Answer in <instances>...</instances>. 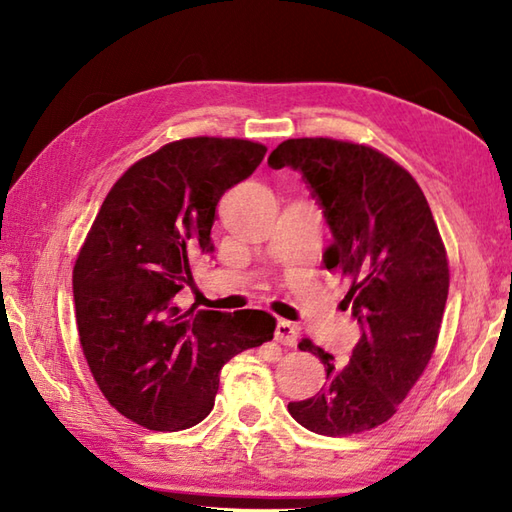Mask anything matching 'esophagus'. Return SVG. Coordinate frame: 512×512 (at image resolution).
<instances>
[{"mask_svg": "<svg viewBox=\"0 0 512 512\" xmlns=\"http://www.w3.org/2000/svg\"><path fill=\"white\" fill-rule=\"evenodd\" d=\"M297 336H299V330H297L295 323L284 321V319L277 323V330H275V341L277 343L292 347V345H297Z\"/></svg>", "mask_w": 512, "mask_h": 512, "instance_id": "esophagus-1", "label": "esophagus"}]
</instances>
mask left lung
Here are the masks:
<instances>
[{
    "instance_id": "obj_1",
    "label": "left lung",
    "mask_w": 512,
    "mask_h": 512,
    "mask_svg": "<svg viewBox=\"0 0 512 512\" xmlns=\"http://www.w3.org/2000/svg\"><path fill=\"white\" fill-rule=\"evenodd\" d=\"M301 173L330 226L325 266L350 277L343 308L361 325L350 363L321 358L328 385L290 402L301 427L352 436L387 422L407 398L438 341L449 295L447 250L418 182L380 151L332 138H290L268 158Z\"/></svg>"
}]
</instances>
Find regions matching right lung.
I'll use <instances>...</instances> for the list:
<instances>
[{"label":"right lung","mask_w":512,"mask_h":512,"mask_svg":"<svg viewBox=\"0 0 512 512\" xmlns=\"http://www.w3.org/2000/svg\"><path fill=\"white\" fill-rule=\"evenodd\" d=\"M266 147L184 138L129 167L101 206L72 273L76 325L110 405L140 427L180 431L215 405L220 369L273 339L264 310H180L191 259L213 253L222 195L253 176Z\"/></svg>","instance_id":"right-lung-1"}]
</instances>
